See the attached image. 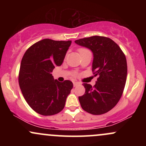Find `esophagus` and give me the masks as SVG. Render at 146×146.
Listing matches in <instances>:
<instances>
[{"instance_id": "esophagus-1", "label": "esophagus", "mask_w": 146, "mask_h": 146, "mask_svg": "<svg viewBox=\"0 0 146 146\" xmlns=\"http://www.w3.org/2000/svg\"><path fill=\"white\" fill-rule=\"evenodd\" d=\"M79 84H80V82H73V86H78Z\"/></svg>"}]
</instances>
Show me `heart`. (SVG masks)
<instances>
[{
  "instance_id": "b5f03b06",
  "label": "heart",
  "mask_w": 146,
  "mask_h": 146,
  "mask_svg": "<svg viewBox=\"0 0 146 146\" xmlns=\"http://www.w3.org/2000/svg\"><path fill=\"white\" fill-rule=\"evenodd\" d=\"M84 51H88V49H86V48H79V49H78L79 53H81V52Z\"/></svg>"
}]
</instances>
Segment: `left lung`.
I'll return each mask as SVG.
<instances>
[{"instance_id": "1", "label": "left lung", "mask_w": 146, "mask_h": 146, "mask_svg": "<svg viewBox=\"0 0 146 146\" xmlns=\"http://www.w3.org/2000/svg\"><path fill=\"white\" fill-rule=\"evenodd\" d=\"M93 53V75L98 77L95 86L84 83L85 93L79 97L84 110L102 115L113 109L121 99L127 78L125 54L116 42L104 36H91L75 41Z\"/></svg>"}]
</instances>
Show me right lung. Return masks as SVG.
<instances>
[{
    "instance_id": "add662e5",
    "label": "right lung",
    "mask_w": 146,
    "mask_h": 146,
    "mask_svg": "<svg viewBox=\"0 0 146 146\" xmlns=\"http://www.w3.org/2000/svg\"><path fill=\"white\" fill-rule=\"evenodd\" d=\"M71 44V40L43 39L31 45L23 57L20 88L29 106L40 115H56L64 108L73 83L54 80L51 73L55 66H61Z\"/></svg>"
}]
</instances>
